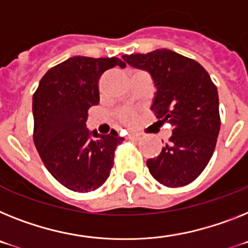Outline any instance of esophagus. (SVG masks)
Listing matches in <instances>:
<instances>
[{"instance_id": "34e87169", "label": "esophagus", "mask_w": 248, "mask_h": 248, "mask_svg": "<svg viewBox=\"0 0 248 248\" xmlns=\"http://www.w3.org/2000/svg\"><path fill=\"white\" fill-rule=\"evenodd\" d=\"M128 139H130V140H139V139H140V136H139V135H130V136H128Z\"/></svg>"}]
</instances>
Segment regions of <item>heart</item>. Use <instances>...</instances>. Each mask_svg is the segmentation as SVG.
<instances>
[{"label": "heart", "mask_w": 248, "mask_h": 248, "mask_svg": "<svg viewBox=\"0 0 248 248\" xmlns=\"http://www.w3.org/2000/svg\"><path fill=\"white\" fill-rule=\"evenodd\" d=\"M117 120L120 121L121 124H124V126H134L135 122H136V117H135V113L130 109H124V111H120L117 113Z\"/></svg>", "instance_id": "obj_1"}]
</instances>
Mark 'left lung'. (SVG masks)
I'll return each mask as SVG.
<instances>
[{"instance_id":"left-lung-1","label":"left lung","mask_w":248,"mask_h":248,"mask_svg":"<svg viewBox=\"0 0 248 248\" xmlns=\"http://www.w3.org/2000/svg\"><path fill=\"white\" fill-rule=\"evenodd\" d=\"M122 59L151 76L156 88L151 109L159 122L172 127L160 155L146 161L150 174L169 188L188 185L205 169L216 149L220 128L217 87L198 62L172 50Z\"/></svg>"}]
</instances>
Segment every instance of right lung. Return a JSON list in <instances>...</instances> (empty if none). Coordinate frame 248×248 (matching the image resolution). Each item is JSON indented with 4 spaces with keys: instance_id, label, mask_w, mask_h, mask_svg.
<instances>
[{
    "instance_id": "obj_1",
    "label": "right lung",
    "mask_w": 248,
    "mask_h": 248,
    "mask_svg": "<svg viewBox=\"0 0 248 248\" xmlns=\"http://www.w3.org/2000/svg\"><path fill=\"white\" fill-rule=\"evenodd\" d=\"M117 65L126 64L114 57L69 58L45 73L32 97L35 147L50 174L73 191L105 184L124 140L116 131L99 135L85 124L88 109L99 103V78Z\"/></svg>"
}]
</instances>
